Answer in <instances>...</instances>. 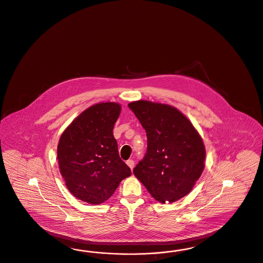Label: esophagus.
<instances>
[{"mask_svg": "<svg viewBox=\"0 0 263 263\" xmlns=\"http://www.w3.org/2000/svg\"><path fill=\"white\" fill-rule=\"evenodd\" d=\"M126 164L129 166V168L132 170L133 168H134V161L132 160V159H129V160H127Z\"/></svg>", "mask_w": 263, "mask_h": 263, "instance_id": "1", "label": "esophagus"}]
</instances>
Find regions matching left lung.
<instances>
[{
	"instance_id": "8db88e82",
	"label": "left lung",
	"mask_w": 263,
	"mask_h": 263,
	"mask_svg": "<svg viewBox=\"0 0 263 263\" xmlns=\"http://www.w3.org/2000/svg\"><path fill=\"white\" fill-rule=\"evenodd\" d=\"M145 130L147 147L133 173L154 199L173 203L191 192L204 169L205 146L179 109L149 101L128 104Z\"/></svg>"
}]
</instances>
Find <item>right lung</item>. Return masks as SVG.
<instances>
[{
	"label": "right lung",
	"instance_id": "right-lung-1",
	"mask_svg": "<svg viewBox=\"0 0 263 263\" xmlns=\"http://www.w3.org/2000/svg\"><path fill=\"white\" fill-rule=\"evenodd\" d=\"M120 109L117 103L96 104L76 118L59 140L60 173L67 189L83 202H105L131 175L112 133Z\"/></svg>",
	"mask_w": 263,
	"mask_h": 263
}]
</instances>
